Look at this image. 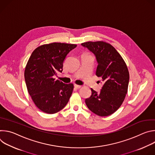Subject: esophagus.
I'll return each mask as SVG.
<instances>
[{"label":"esophagus","instance_id":"obj_1","mask_svg":"<svg viewBox=\"0 0 155 155\" xmlns=\"http://www.w3.org/2000/svg\"><path fill=\"white\" fill-rule=\"evenodd\" d=\"M74 87L75 88H77V89H79V88H80L81 87V85H78V84H74Z\"/></svg>","mask_w":155,"mask_h":155}]
</instances>
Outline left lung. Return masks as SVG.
<instances>
[{
    "mask_svg": "<svg viewBox=\"0 0 155 155\" xmlns=\"http://www.w3.org/2000/svg\"><path fill=\"white\" fill-rule=\"evenodd\" d=\"M93 53L97 62L96 75L104 84L100 93L91 90L85 103L91 111L101 116L112 115L120 108L127 92L129 74L121 55L110 44L104 41H87L81 44Z\"/></svg>",
    "mask_w": 155,
    "mask_h": 155,
    "instance_id": "1",
    "label": "left lung"
}]
</instances>
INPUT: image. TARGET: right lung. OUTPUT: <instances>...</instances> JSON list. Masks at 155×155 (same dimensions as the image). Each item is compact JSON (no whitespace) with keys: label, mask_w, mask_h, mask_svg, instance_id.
<instances>
[{"label":"right lung","mask_w":155,"mask_h":155,"mask_svg":"<svg viewBox=\"0 0 155 155\" xmlns=\"http://www.w3.org/2000/svg\"><path fill=\"white\" fill-rule=\"evenodd\" d=\"M75 44L51 43L37 48L26 66L25 78L29 94L42 112L53 114L69 102L74 85L65 84L54 76L62 72L66 56L76 48Z\"/></svg>","instance_id":"right-lung-1"}]
</instances>
